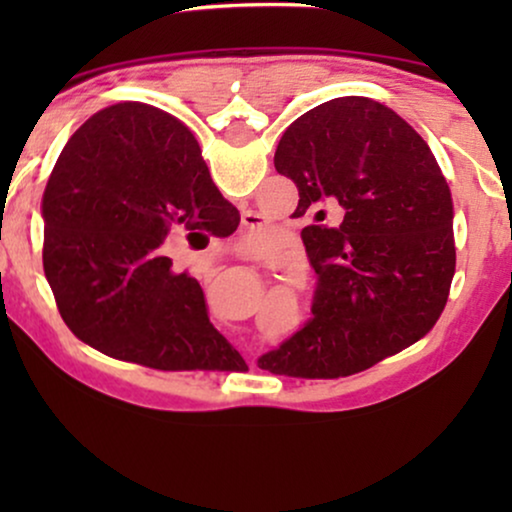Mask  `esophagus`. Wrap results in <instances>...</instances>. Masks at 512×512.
I'll list each match as a JSON object with an SVG mask.
<instances>
[{"label": "esophagus", "instance_id": "34e87169", "mask_svg": "<svg viewBox=\"0 0 512 512\" xmlns=\"http://www.w3.org/2000/svg\"><path fill=\"white\" fill-rule=\"evenodd\" d=\"M242 226H244V230H254V228L261 226V221H258V216H256V214L247 212V214L242 216Z\"/></svg>", "mask_w": 512, "mask_h": 512}]
</instances>
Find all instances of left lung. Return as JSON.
Instances as JSON below:
<instances>
[{
    "label": "left lung",
    "mask_w": 512,
    "mask_h": 512,
    "mask_svg": "<svg viewBox=\"0 0 512 512\" xmlns=\"http://www.w3.org/2000/svg\"><path fill=\"white\" fill-rule=\"evenodd\" d=\"M275 167L298 186L293 216H312L300 237L317 289L312 319L258 368L347 377L424 338L457 263L450 188L424 139L380 102L338 97L286 128Z\"/></svg>",
    "instance_id": "obj_1"
}]
</instances>
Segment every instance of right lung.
<instances>
[{
    "mask_svg": "<svg viewBox=\"0 0 512 512\" xmlns=\"http://www.w3.org/2000/svg\"><path fill=\"white\" fill-rule=\"evenodd\" d=\"M41 212L44 270L76 338L156 370L244 366L209 321L198 279L158 249L177 230L212 223L230 235L240 223L177 118L142 102L88 118L62 149Z\"/></svg>",
    "mask_w": 512,
    "mask_h": 512,
    "instance_id": "1",
    "label": "right lung"
}]
</instances>
